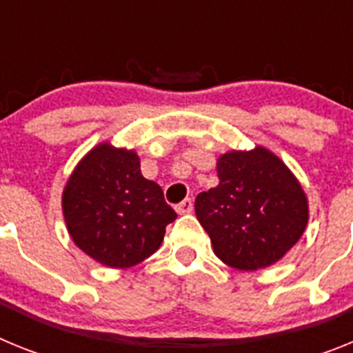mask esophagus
<instances>
[{
    "label": "esophagus",
    "mask_w": 353,
    "mask_h": 353,
    "mask_svg": "<svg viewBox=\"0 0 353 353\" xmlns=\"http://www.w3.org/2000/svg\"><path fill=\"white\" fill-rule=\"evenodd\" d=\"M192 208H194V205H192V199L191 198H185L182 201V203H179L176 207H174V210H176V214L183 215V214H191Z\"/></svg>",
    "instance_id": "1"
}]
</instances>
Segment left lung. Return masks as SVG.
Listing matches in <instances>:
<instances>
[{
	"label": "left lung",
	"mask_w": 353,
	"mask_h": 353,
	"mask_svg": "<svg viewBox=\"0 0 353 353\" xmlns=\"http://www.w3.org/2000/svg\"><path fill=\"white\" fill-rule=\"evenodd\" d=\"M215 170L219 185L199 192L194 201L215 256L248 272L277 263L310 221L297 176L265 146L226 152Z\"/></svg>",
	"instance_id": "1"
}]
</instances>
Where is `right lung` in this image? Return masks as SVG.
<instances>
[{"label": "right lung", "mask_w": 353, "mask_h": 353, "mask_svg": "<svg viewBox=\"0 0 353 353\" xmlns=\"http://www.w3.org/2000/svg\"><path fill=\"white\" fill-rule=\"evenodd\" d=\"M61 210L74 244L109 269H129L152 256L176 219L159 183L141 174L138 154L108 141L77 162Z\"/></svg>", "instance_id": "obj_1"}]
</instances>
